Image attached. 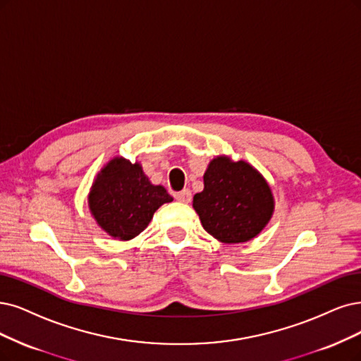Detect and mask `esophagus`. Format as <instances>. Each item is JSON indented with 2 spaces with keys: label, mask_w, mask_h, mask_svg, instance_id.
I'll list each match as a JSON object with an SVG mask.
<instances>
[{
  "label": "esophagus",
  "mask_w": 361,
  "mask_h": 361,
  "mask_svg": "<svg viewBox=\"0 0 361 361\" xmlns=\"http://www.w3.org/2000/svg\"><path fill=\"white\" fill-rule=\"evenodd\" d=\"M176 199L183 204H189L192 201V192L189 189H184V190L176 193Z\"/></svg>",
  "instance_id": "1"
}]
</instances>
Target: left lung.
<instances>
[{
	"label": "left lung",
	"mask_w": 361,
	"mask_h": 361,
	"mask_svg": "<svg viewBox=\"0 0 361 361\" xmlns=\"http://www.w3.org/2000/svg\"><path fill=\"white\" fill-rule=\"evenodd\" d=\"M204 229L224 244L257 236L274 214V195L262 173L245 160L212 159L204 173V190L193 196Z\"/></svg>",
	"instance_id": "1"
}]
</instances>
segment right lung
<instances>
[{
	"mask_svg": "<svg viewBox=\"0 0 361 361\" xmlns=\"http://www.w3.org/2000/svg\"><path fill=\"white\" fill-rule=\"evenodd\" d=\"M89 209L98 226L120 241L140 235L159 207L172 202L164 185H154L138 162L114 157L92 184Z\"/></svg>",
	"mask_w": 361,
	"mask_h": 361,
	"instance_id": "right-lung-1",
	"label": "right lung"
}]
</instances>
